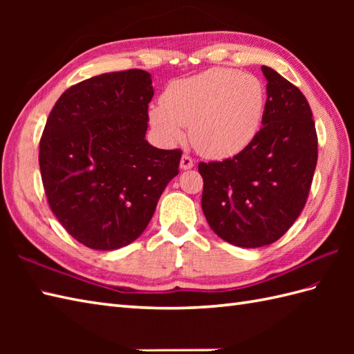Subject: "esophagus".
Instances as JSON below:
<instances>
[{
    "label": "esophagus",
    "mask_w": 354,
    "mask_h": 354,
    "mask_svg": "<svg viewBox=\"0 0 354 354\" xmlns=\"http://www.w3.org/2000/svg\"><path fill=\"white\" fill-rule=\"evenodd\" d=\"M193 165H194L193 158L190 155H183V158H181V169L183 170H189V169L193 167Z\"/></svg>",
    "instance_id": "34e87169"
}]
</instances>
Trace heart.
Segmentation results:
<instances>
[{"label": "heart", "instance_id": "b5f03b06", "mask_svg": "<svg viewBox=\"0 0 354 354\" xmlns=\"http://www.w3.org/2000/svg\"><path fill=\"white\" fill-rule=\"evenodd\" d=\"M161 103L150 108L149 117L165 142L181 141L190 126L198 152L222 160L242 152L259 133L265 89L252 74L212 68L173 82Z\"/></svg>", "mask_w": 354, "mask_h": 354}]
</instances>
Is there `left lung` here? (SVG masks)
Masks as SVG:
<instances>
[{"label": "left lung", "mask_w": 354, "mask_h": 354, "mask_svg": "<svg viewBox=\"0 0 354 354\" xmlns=\"http://www.w3.org/2000/svg\"><path fill=\"white\" fill-rule=\"evenodd\" d=\"M261 129L242 152L199 162L202 209L225 242L260 248L277 242L301 214L318 160V137L304 94L269 66Z\"/></svg>", "instance_id": "8db88e82"}]
</instances>
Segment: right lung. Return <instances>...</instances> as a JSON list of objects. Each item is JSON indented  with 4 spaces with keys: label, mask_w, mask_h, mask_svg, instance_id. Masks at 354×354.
I'll return each instance as SVG.
<instances>
[{
    "label": "right lung",
    "mask_w": 354,
    "mask_h": 354,
    "mask_svg": "<svg viewBox=\"0 0 354 354\" xmlns=\"http://www.w3.org/2000/svg\"><path fill=\"white\" fill-rule=\"evenodd\" d=\"M152 97L147 71L104 73L66 89L45 123L39 167L50 208L91 250L138 239L179 173L181 150L145 138Z\"/></svg>",
    "instance_id": "obj_1"
}]
</instances>
